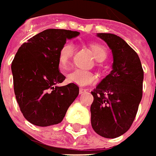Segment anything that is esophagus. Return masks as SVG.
Returning a JSON list of instances; mask_svg holds the SVG:
<instances>
[{
	"label": "esophagus",
	"mask_w": 156,
	"mask_h": 156,
	"mask_svg": "<svg viewBox=\"0 0 156 156\" xmlns=\"http://www.w3.org/2000/svg\"><path fill=\"white\" fill-rule=\"evenodd\" d=\"M85 88H83V87H80V89H79V92H80V94H82L83 93H85L86 92Z\"/></svg>",
	"instance_id": "esophagus-1"
}]
</instances>
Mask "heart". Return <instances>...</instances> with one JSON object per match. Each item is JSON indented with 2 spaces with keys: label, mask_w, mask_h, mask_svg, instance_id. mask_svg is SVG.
I'll list each match as a JSON object with an SVG mask.
<instances>
[{
  "label": "heart",
  "mask_w": 156,
  "mask_h": 156,
  "mask_svg": "<svg viewBox=\"0 0 156 156\" xmlns=\"http://www.w3.org/2000/svg\"><path fill=\"white\" fill-rule=\"evenodd\" d=\"M90 49L93 52L94 58L98 62L104 61L106 58L107 51L103 45H101L100 44H92L90 45ZM74 50H75L74 44L73 43L69 41L65 42L59 49L58 54H57V60H58V64H59L60 69H68L70 62L71 57L74 53ZM67 79L70 83H74L80 87H84V86H87L94 82L96 80V76L90 71L76 69L71 71L67 76Z\"/></svg>",
  "instance_id": "b5f03b06"
}]
</instances>
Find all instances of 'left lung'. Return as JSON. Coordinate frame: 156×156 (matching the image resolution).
<instances>
[{"mask_svg": "<svg viewBox=\"0 0 156 156\" xmlns=\"http://www.w3.org/2000/svg\"><path fill=\"white\" fill-rule=\"evenodd\" d=\"M97 37L107 44L113 62L109 75L91 92V124L98 135L116 138L134 121L143 96L144 70L138 55L123 38L112 33Z\"/></svg>", "mask_w": 156, "mask_h": 156, "instance_id": "8db88e82", "label": "left lung"}]
</instances>
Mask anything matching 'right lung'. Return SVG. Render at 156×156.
<instances>
[{
  "label": "right lung",
  "instance_id": "add662e5",
  "mask_svg": "<svg viewBox=\"0 0 156 156\" xmlns=\"http://www.w3.org/2000/svg\"><path fill=\"white\" fill-rule=\"evenodd\" d=\"M80 35L64 29H47L24 43L11 65L13 89L25 119L46 127L61 123L67 110L79 94L74 83L59 87L65 80L57 60L67 39Z\"/></svg>",
  "mask_w": 156,
  "mask_h": 156
}]
</instances>
